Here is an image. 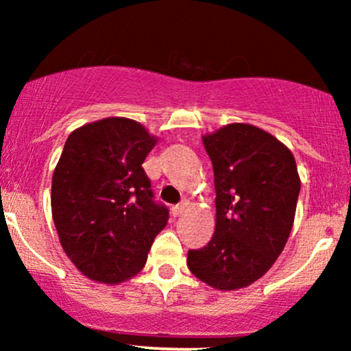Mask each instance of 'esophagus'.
<instances>
[{"mask_svg":"<svg viewBox=\"0 0 351 351\" xmlns=\"http://www.w3.org/2000/svg\"><path fill=\"white\" fill-rule=\"evenodd\" d=\"M186 208H188V203H186V201H181V203L175 204V206H171V213H173V216H180L181 213L186 211Z\"/></svg>","mask_w":351,"mask_h":351,"instance_id":"obj_1","label":"esophagus"}]
</instances>
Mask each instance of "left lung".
Returning <instances> with one entry per match:
<instances>
[{"label":"left lung","mask_w":351,"mask_h":351,"mask_svg":"<svg viewBox=\"0 0 351 351\" xmlns=\"http://www.w3.org/2000/svg\"><path fill=\"white\" fill-rule=\"evenodd\" d=\"M215 171L216 229L201 249L188 251V267L219 291L252 284L271 269L287 243L300 178L292 152L247 123H231L203 136Z\"/></svg>","instance_id":"left-lung-1"}]
</instances>
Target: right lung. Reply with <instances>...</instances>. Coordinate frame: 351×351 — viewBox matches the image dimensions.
I'll return each mask as SVG.
<instances>
[{"mask_svg": "<svg viewBox=\"0 0 351 351\" xmlns=\"http://www.w3.org/2000/svg\"><path fill=\"white\" fill-rule=\"evenodd\" d=\"M155 143L123 117L67 136L52 175V219L67 257L88 279L117 284L138 274L167 226L170 211L142 167Z\"/></svg>", "mask_w": 351, "mask_h": 351, "instance_id": "1", "label": "right lung"}]
</instances>
